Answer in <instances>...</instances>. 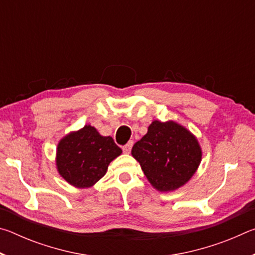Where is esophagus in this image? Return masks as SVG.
<instances>
[{
  "instance_id": "1",
  "label": "esophagus",
  "mask_w": 255,
  "mask_h": 255,
  "mask_svg": "<svg viewBox=\"0 0 255 255\" xmlns=\"http://www.w3.org/2000/svg\"><path fill=\"white\" fill-rule=\"evenodd\" d=\"M131 147H132V141H128V143H127L126 145H124V146H123V150H124V153H126V154H129V153H130V149H131Z\"/></svg>"
}]
</instances>
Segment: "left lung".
<instances>
[{
  "label": "left lung",
  "mask_w": 255,
  "mask_h": 255,
  "mask_svg": "<svg viewBox=\"0 0 255 255\" xmlns=\"http://www.w3.org/2000/svg\"><path fill=\"white\" fill-rule=\"evenodd\" d=\"M146 178L158 191H173L188 182L201 161V148L188 129L174 122L158 120L132 146Z\"/></svg>",
  "instance_id": "obj_1"
}]
</instances>
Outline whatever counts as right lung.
Instances as JSON below:
<instances>
[{
    "instance_id": "1",
    "label": "right lung",
    "mask_w": 255,
    "mask_h": 255,
    "mask_svg": "<svg viewBox=\"0 0 255 255\" xmlns=\"http://www.w3.org/2000/svg\"><path fill=\"white\" fill-rule=\"evenodd\" d=\"M110 136H101L90 125L60 139L56 154L59 174L76 188H90L106 174L111 161L122 154Z\"/></svg>"
}]
</instances>
